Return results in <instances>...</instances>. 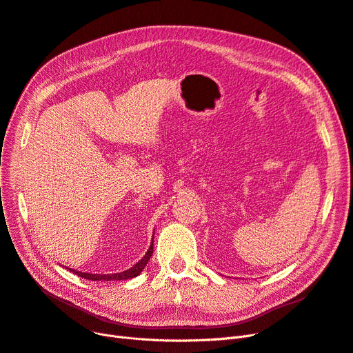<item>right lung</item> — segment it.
<instances>
[{"mask_svg":"<svg viewBox=\"0 0 353 353\" xmlns=\"http://www.w3.org/2000/svg\"><path fill=\"white\" fill-rule=\"evenodd\" d=\"M152 243H154V241H152ZM152 243H151V245H150V249H148L147 254L143 256L135 266H132V268L125 270V272L112 273V275H93V273H84V272H78V270H74V269H70V270H71L72 273H75V275L81 276V278H84V279H88V281H126V279H132V278L138 276L139 273L143 270V268L147 266L148 260H150V257H151V254H152V252H154Z\"/></svg>","mask_w":353,"mask_h":353,"instance_id":"right-lung-1","label":"right lung"}]
</instances>
